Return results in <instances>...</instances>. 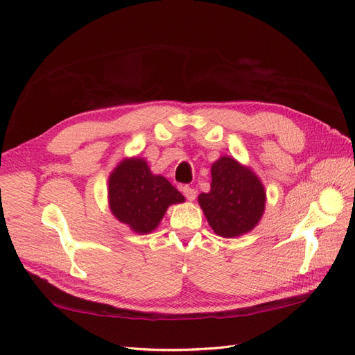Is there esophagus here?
Returning a JSON list of instances; mask_svg holds the SVG:
<instances>
[{
	"instance_id": "esophagus-1",
	"label": "esophagus",
	"mask_w": 355,
	"mask_h": 355,
	"mask_svg": "<svg viewBox=\"0 0 355 355\" xmlns=\"http://www.w3.org/2000/svg\"><path fill=\"white\" fill-rule=\"evenodd\" d=\"M182 193H184L185 198L190 200V201H193V200L196 198V190L191 189V187H189V185H184V187H182Z\"/></svg>"
}]
</instances>
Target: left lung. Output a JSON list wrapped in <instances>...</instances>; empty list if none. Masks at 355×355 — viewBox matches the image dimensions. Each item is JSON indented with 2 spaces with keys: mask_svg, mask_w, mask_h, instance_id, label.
<instances>
[{
  "mask_svg": "<svg viewBox=\"0 0 355 355\" xmlns=\"http://www.w3.org/2000/svg\"><path fill=\"white\" fill-rule=\"evenodd\" d=\"M211 190L198 196L200 206L216 234L236 237L250 232L265 211L266 193L249 168L230 157L211 166Z\"/></svg>",
  "mask_w": 355,
  "mask_h": 355,
  "instance_id": "1",
  "label": "left lung"
}]
</instances>
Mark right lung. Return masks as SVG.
Listing matches in <instances>:
<instances>
[{"mask_svg":"<svg viewBox=\"0 0 355 355\" xmlns=\"http://www.w3.org/2000/svg\"><path fill=\"white\" fill-rule=\"evenodd\" d=\"M182 194L166 178L153 175L141 158L122 161L109 177V206L114 216L137 233L153 232L168 206Z\"/></svg>","mask_w":355,"mask_h":355,"instance_id":"obj_1","label":"right lung"}]
</instances>
